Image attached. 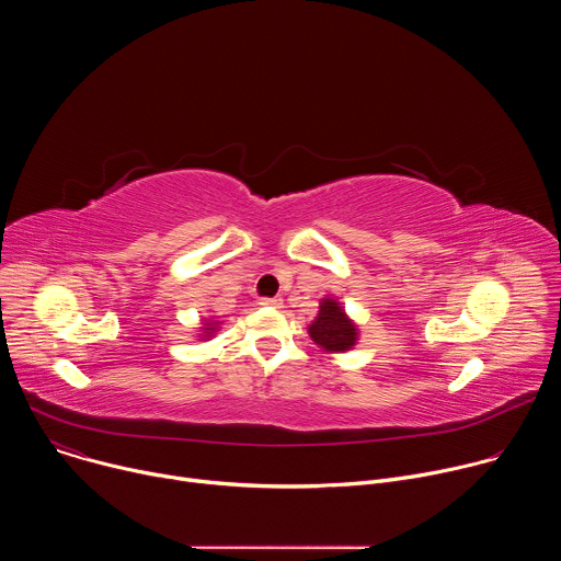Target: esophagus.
<instances>
[{
	"label": "esophagus",
	"instance_id": "34e87169",
	"mask_svg": "<svg viewBox=\"0 0 561 561\" xmlns=\"http://www.w3.org/2000/svg\"><path fill=\"white\" fill-rule=\"evenodd\" d=\"M260 304L266 306V308H279V306H282V299H279V297H262Z\"/></svg>",
	"mask_w": 561,
	"mask_h": 561
}]
</instances>
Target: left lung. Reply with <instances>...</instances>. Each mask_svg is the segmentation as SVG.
I'll return each instance as SVG.
<instances>
[{
    "label": "left lung",
    "instance_id": "obj_1",
    "mask_svg": "<svg viewBox=\"0 0 561 561\" xmlns=\"http://www.w3.org/2000/svg\"><path fill=\"white\" fill-rule=\"evenodd\" d=\"M310 340L327 353H346L359 340V329L335 297L319 301V312L308 327Z\"/></svg>",
    "mask_w": 561,
    "mask_h": 561
}]
</instances>
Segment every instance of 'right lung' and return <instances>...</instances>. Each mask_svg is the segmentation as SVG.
<instances>
[{"mask_svg": "<svg viewBox=\"0 0 561 561\" xmlns=\"http://www.w3.org/2000/svg\"><path fill=\"white\" fill-rule=\"evenodd\" d=\"M219 329V322H213V319H202V333L199 340H210Z\"/></svg>", "mask_w": 561, "mask_h": 561, "instance_id": "1", "label": "right lung"}]
</instances>
